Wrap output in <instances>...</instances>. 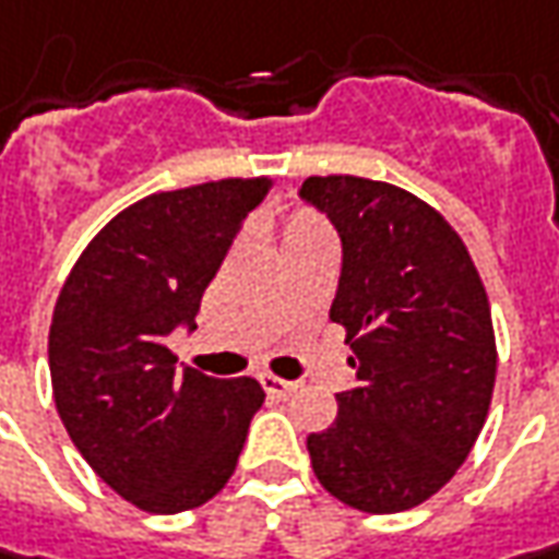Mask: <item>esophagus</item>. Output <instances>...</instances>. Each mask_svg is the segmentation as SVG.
I'll return each mask as SVG.
<instances>
[{
    "label": "esophagus",
    "mask_w": 559,
    "mask_h": 559,
    "mask_svg": "<svg viewBox=\"0 0 559 559\" xmlns=\"http://www.w3.org/2000/svg\"><path fill=\"white\" fill-rule=\"evenodd\" d=\"M262 390L269 395H275V399H290V395L297 393L299 383L294 380H284V377H275V374H262Z\"/></svg>",
    "instance_id": "obj_1"
}]
</instances>
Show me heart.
Wrapping results in <instances>:
<instances>
[{"label": "heart", "mask_w": 559, "mask_h": 559, "mask_svg": "<svg viewBox=\"0 0 559 559\" xmlns=\"http://www.w3.org/2000/svg\"><path fill=\"white\" fill-rule=\"evenodd\" d=\"M275 238H278L281 257H284V253H294V250L312 247V243H328V225L316 210H290L278 219Z\"/></svg>", "instance_id": "obj_1"}]
</instances>
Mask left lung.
I'll return each instance as SVG.
<instances>
[{"label":"left lung","instance_id":"8db88e82","mask_svg":"<svg viewBox=\"0 0 559 559\" xmlns=\"http://www.w3.org/2000/svg\"><path fill=\"white\" fill-rule=\"evenodd\" d=\"M299 198L343 241L331 321L358 386L306 439L318 483L365 513L417 508L452 479L486 424L498 371L491 309L464 241L412 191L309 176Z\"/></svg>","mask_w":559,"mask_h":559}]
</instances>
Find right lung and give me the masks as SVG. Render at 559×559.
<instances>
[{
    "mask_svg": "<svg viewBox=\"0 0 559 559\" xmlns=\"http://www.w3.org/2000/svg\"><path fill=\"white\" fill-rule=\"evenodd\" d=\"M269 188V176L219 179L126 206L88 241L55 302V408L88 467L147 513L219 495L265 399L253 377L179 371L166 337L198 328L206 284Z\"/></svg>",
    "mask_w": 559,
    "mask_h": 559,
    "instance_id": "right-lung-1",
    "label": "right lung"
}]
</instances>
